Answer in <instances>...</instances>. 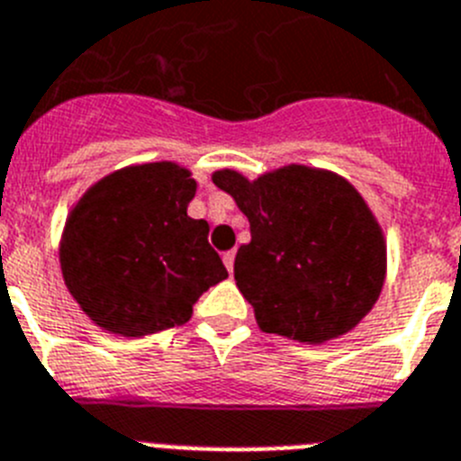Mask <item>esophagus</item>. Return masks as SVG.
I'll list each match as a JSON object with an SVG mask.
<instances>
[{
	"label": "esophagus",
	"instance_id": "esophagus-1",
	"mask_svg": "<svg viewBox=\"0 0 461 461\" xmlns=\"http://www.w3.org/2000/svg\"><path fill=\"white\" fill-rule=\"evenodd\" d=\"M233 263H235V251H226V254H223V266H226V270L230 275H233Z\"/></svg>",
	"mask_w": 461,
	"mask_h": 461
}]
</instances>
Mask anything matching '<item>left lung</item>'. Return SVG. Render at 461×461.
I'll use <instances>...</instances> for the list:
<instances>
[{
	"label": "left lung",
	"mask_w": 461,
	"mask_h": 461,
	"mask_svg": "<svg viewBox=\"0 0 461 461\" xmlns=\"http://www.w3.org/2000/svg\"><path fill=\"white\" fill-rule=\"evenodd\" d=\"M212 182L249 219L233 273L261 331L321 345L359 326L384 286L387 240L345 176L289 163L257 179L223 167Z\"/></svg>",
	"instance_id": "left-lung-1"
}]
</instances>
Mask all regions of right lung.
I'll return each mask as SVG.
<instances>
[{"label":"right lung","instance_id":"1","mask_svg":"<svg viewBox=\"0 0 461 461\" xmlns=\"http://www.w3.org/2000/svg\"><path fill=\"white\" fill-rule=\"evenodd\" d=\"M195 188L188 167L156 160L109 172L74 203L62 279L102 331L141 338L184 324L203 291L228 277L207 221L186 212Z\"/></svg>","mask_w":461,"mask_h":461}]
</instances>
